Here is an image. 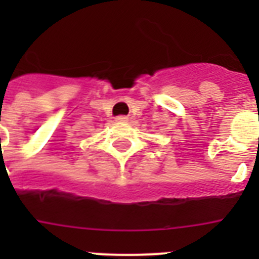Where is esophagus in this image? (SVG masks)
Here are the masks:
<instances>
[{
    "instance_id": "esophagus-1",
    "label": "esophagus",
    "mask_w": 259,
    "mask_h": 259,
    "mask_svg": "<svg viewBox=\"0 0 259 259\" xmlns=\"http://www.w3.org/2000/svg\"><path fill=\"white\" fill-rule=\"evenodd\" d=\"M115 120L116 122H122V123H125L128 120V118L125 115H119V116H116L115 118Z\"/></svg>"
}]
</instances>
